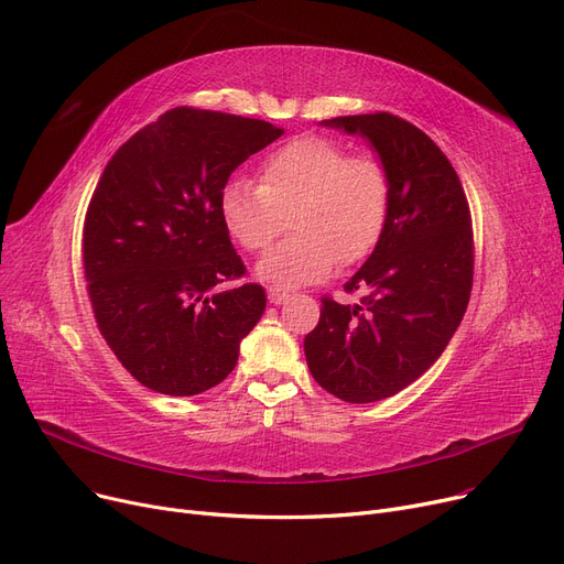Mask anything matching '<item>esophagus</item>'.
I'll use <instances>...</instances> for the list:
<instances>
[{"label":"esophagus","instance_id":"esophagus-1","mask_svg":"<svg viewBox=\"0 0 564 564\" xmlns=\"http://www.w3.org/2000/svg\"><path fill=\"white\" fill-rule=\"evenodd\" d=\"M267 297H270V302L272 304H283V302H288L292 294H290V290L288 288H283V285H270L267 288Z\"/></svg>","mask_w":564,"mask_h":564}]
</instances>
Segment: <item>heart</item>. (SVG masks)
<instances>
[{
    "instance_id": "heart-1",
    "label": "heart",
    "mask_w": 564,
    "mask_h": 564,
    "mask_svg": "<svg viewBox=\"0 0 564 564\" xmlns=\"http://www.w3.org/2000/svg\"><path fill=\"white\" fill-rule=\"evenodd\" d=\"M391 207V175L375 155H349L338 141L297 137L260 164L258 185L235 177L219 194L226 230L247 251H264L283 228L285 240L267 253L258 274L279 285L327 276L336 260L366 258Z\"/></svg>"
}]
</instances>
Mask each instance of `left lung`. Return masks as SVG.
<instances>
[{
	"mask_svg": "<svg viewBox=\"0 0 564 564\" xmlns=\"http://www.w3.org/2000/svg\"><path fill=\"white\" fill-rule=\"evenodd\" d=\"M391 175V207L375 251L343 288L359 304L322 297L304 351L324 391L368 404L416 381L446 349L473 288V228L459 175L416 126L389 111L338 116Z\"/></svg>",
	"mask_w": 564,
	"mask_h": 564,
	"instance_id": "8db88e82",
	"label": "left lung"
}]
</instances>
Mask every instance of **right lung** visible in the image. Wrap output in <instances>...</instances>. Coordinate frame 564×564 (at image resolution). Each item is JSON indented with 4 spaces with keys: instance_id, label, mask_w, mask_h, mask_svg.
<instances>
[{
    "instance_id": "right-lung-1",
    "label": "right lung",
    "mask_w": 564,
    "mask_h": 564,
    "mask_svg": "<svg viewBox=\"0 0 564 564\" xmlns=\"http://www.w3.org/2000/svg\"><path fill=\"white\" fill-rule=\"evenodd\" d=\"M281 134L258 118L175 107L105 166L82 232L86 290L102 338L145 389L177 398L217 387L264 313L258 283L217 290L247 272L219 194Z\"/></svg>"
}]
</instances>
